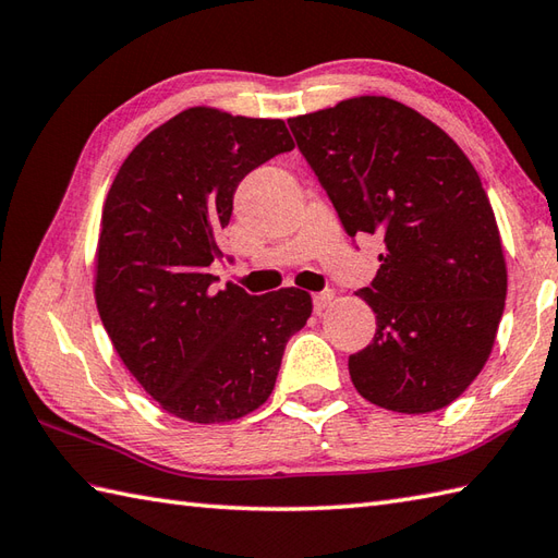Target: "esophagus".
I'll use <instances>...</instances> for the list:
<instances>
[{
	"instance_id": "obj_1",
	"label": "esophagus",
	"mask_w": 558,
	"mask_h": 558,
	"mask_svg": "<svg viewBox=\"0 0 558 558\" xmlns=\"http://www.w3.org/2000/svg\"><path fill=\"white\" fill-rule=\"evenodd\" d=\"M333 301V293L331 291H322V293H315L313 295V311L315 313H322V311H327L329 307V303Z\"/></svg>"
}]
</instances>
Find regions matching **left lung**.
Instances as JSON below:
<instances>
[{
    "label": "left lung",
    "mask_w": 558,
    "mask_h": 558,
    "mask_svg": "<svg viewBox=\"0 0 558 558\" xmlns=\"http://www.w3.org/2000/svg\"><path fill=\"white\" fill-rule=\"evenodd\" d=\"M289 126L343 231L384 243L377 277L355 293L377 317L373 341L349 357L355 389L387 411H439L485 367L506 301L475 167L437 123L389 97H353Z\"/></svg>",
    "instance_id": "1"
}]
</instances>
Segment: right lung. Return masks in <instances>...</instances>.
Here are the masks:
<instances>
[{"instance_id":"1","label":"right lung","mask_w":558,"mask_h":558,"mask_svg":"<svg viewBox=\"0 0 558 558\" xmlns=\"http://www.w3.org/2000/svg\"><path fill=\"white\" fill-rule=\"evenodd\" d=\"M279 119L193 107L155 129L121 165L102 209L95 301L123 365L174 417L227 423L263 405L311 295L215 289L239 183L291 153ZM227 259H233L227 255Z\"/></svg>"}]
</instances>
